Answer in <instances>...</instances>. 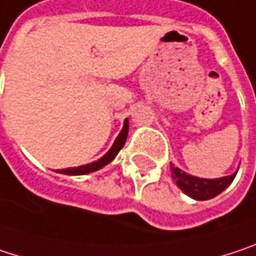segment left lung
Instances as JSON below:
<instances>
[{"label":"left lung","mask_w":256,"mask_h":256,"mask_svg":"<svg viewBox=\"0 0 256 256\" xmlns=\"http://www.w3.org/2000/svg\"><path fill=\"white\" fill-rule=\"evenodd\" d=\"M171 174H172V180L176 181V184L181 188L182 193H186L194 200H208L218 196L221 192H224L233 182L238 171L232 176L209 180V178L190 176L171 164Z\"/></svg>","instance_id":"obj_1"}]
</instances>
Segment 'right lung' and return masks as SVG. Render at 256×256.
Listing matches in <instances>:
<instances>
[{
    "label": "right lung",
    "mask_w": 256,
    "mask_h": 256,
    "mask_svg": "<svg viewBox=\"0 0 256 256\" xmlns=\"http://www.w3.org/2000/svg\"><path fill=\"white\" fill-rule=\"evenodd\" d=\"M128 119L124 120V126L119 132V136L116 137L113 146L109 148V152L102 156L100 159H97L96 162H91V164H86V165H80L76 168H66V170H57L56 172H60V174H64V176H85V174H91V172H96L102 168H104L106 165H109L113 159L116 158V154L119 153V150L124 147V144L126 142V137H128Z\"/></svg>",
    "instance_id": "obj_1"
}]
</instances>
